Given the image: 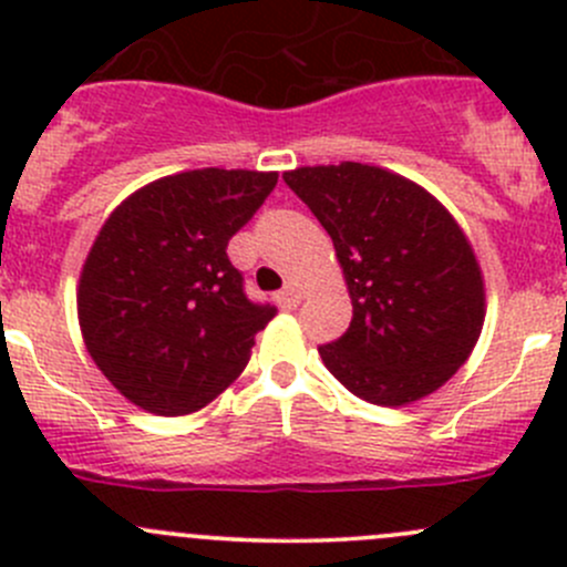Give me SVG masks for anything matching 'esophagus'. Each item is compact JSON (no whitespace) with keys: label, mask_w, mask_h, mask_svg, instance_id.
<instances>
[{"label":"esophagus","mask_w":567,"mask_h":567,"mask_svg":"<svg viewBox=\"0 0 567 567\" xmlns=\"http://www.w3.org/2000/svg\"><path fill=\"white\" fill-rule=\"evenodd\" d=\"M299 301H301V290L296 288V285H285V288L277 293V305L282 307V310H296Z\"/></svg>","instance_id":"esophagus-1"}]
</instances>
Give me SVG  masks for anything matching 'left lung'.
<instances>
[{"mask_svg":"<svg viewBox=\"0 0 567 567\" xmlns=\"http://www.w3.org/2000/svg\"><path fill=\"white\" fill-rule=\"evenodd\" d=\"M282 177L331 236L351 293L348 331L318 348L329 373L375 405L447 384L485 318L483 271L458 221L414 181L370 164Z\"/></svg>","mask_w":567,"mask_h":567,"instance_id":"1","label":"left lung"}]
</instances>
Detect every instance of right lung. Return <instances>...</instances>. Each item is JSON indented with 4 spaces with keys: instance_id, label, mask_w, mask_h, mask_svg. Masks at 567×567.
Segmentation results:
<instances>
[{
    "instance_id": "1",
    "label": "right lung",
    "mask_w": 567,
    "mask_h": 567,
    "mask_svg": "<svg viewBox=\"0 0 567 567\" xmlns=\"http://www.w3.org/2000/svg\"><path fill=\"white\" fill-rule=\"evenodd\" d=\"M277 173L188 169L112 210L79 279V326L101 373L158 416L208 405L247 368L277 307L255 305L227 244Z\"/></svg>"
}]
</instances>
